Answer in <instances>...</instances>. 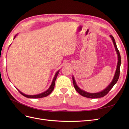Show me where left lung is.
I'll return each instance as SVG.
<instances>
[{
    "label": "left lung",
    "instance_id": "left-lung-1",
    "mask_svg": "<svg viewBox=\"0 0 129 129\" xmlns=\"http://www.w3.org/2000/svg\"><path fill=\"white\" fill-rule=\"evenodd\" d=\"M110 37L111 38L113 43H114L116 51L117 52V56H118V63H117V65L116 71L114 77L113 78V80L110 83V84H109L104 90H103V91L99 92H97V93H90V92H88L83 90L81 89L79 87H78L75 82L74 77L73 76V82L74 88H75V89H76L77 92H79L82 96L87 97V98H90V99H96V98H100V97H104L105 95H106L107 94V93L109 92V91H110L112 89V88L114 86V85L117 83V82L119 79V74H120V66L121 63V57H120L119 52L117 48V47L115 40L114 39V38L111 35H110Z\"/></svg>",
    "mask_w": 129,
    "mask_h": 129
}]
</instances>
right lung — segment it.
I'll use <instances>...</instances> for the list:
<instances>
[{
    "instance_id": "obj_1",
    "label": "right lung",
    "mask_w": 129,
    "mask_h": 129,
    "mask_svg": "<svg viewBox=\"0 0 129 129\" xmlns=\"http://www.w3.org/2000/svg\"><path fill=\"white\" fill-rule=\"evenodd\" d=\"M17 36V34L14 37V39H15V38ZM58 73H59V71H58L56 72V73L55 74V76H54V79H53L52 83L51 85H50V87L49 88V89L47 90H46V91L42 92L41 93H40V94L35 95H26V94H25V93L21 92L20 90H19L18 89V91H19V92L21 93V95H22L23 96L26 97H27V98H29V99H39V98H42V97H45L47 96L48 95H49L50 93L53 91V89H54V86H55V80L56 79V77H57V76L58 75Z\"/></svg>"
}]
</instances>
